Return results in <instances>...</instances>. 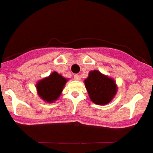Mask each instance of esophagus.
Here are the masks:
<instances>
[{"label": "esophagus", "instance_id": "1", "mask_svg": "<svg viewBox=\"0 0 153 153\" xmlns=\"http://www.w3.org/2000/svg\"><path fill=\"white\" fill-rule=\"evenodd\" d=\"M74 80L79 81V80H80V76H79V74H74Z\"/></svg>", "mask_w": 153, "mask_h": 153}]
</instances>
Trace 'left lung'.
I'll return each instance as SVG.
<instances>
[{
    "label": "left lung",
    "mask_w": 153,
    "mask_h": 153,
    "mask_svg": "<svg viewBox=\"0 0 153 153\" xmlns=\"http://www.w3.org/2000/svg\"><path fill=\"white\" fill-rule=\"evenodd\" d=\"M84 83L89 98L95 104H108L117 92L115 80L98 70L91 71Z\"/></svg>",
    "instance_id": "1"
}]
</instances>
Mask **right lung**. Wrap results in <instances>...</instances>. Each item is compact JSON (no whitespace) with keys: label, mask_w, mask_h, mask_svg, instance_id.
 Instances as JSON below:
<instances>
[{"label":"right lung","mask_w":153,"mask_h":153,"mask_svg":"<svg viewBox=\"0 0 153 153\" xmlns=\"http://www.w3.org/2000/svg\"><path fill=\"white\" fill-rule=\"evenodd\" d=\"M68 79L56 71L38 81L36 84L37 94L47 102H54L61 96Z\"/></svg>","instance_id":"1"}]
</instances>
